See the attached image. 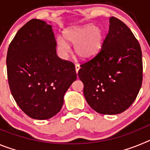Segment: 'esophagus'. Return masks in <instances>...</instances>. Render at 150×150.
Instances as JSON below:
<instances>
[{
    "instance_id": "esophagus-1",
    "label": "esophagus",
    "mask_w": 150,
    "mask_h": 150,
    "mask_svg": "<svg viewBox=\"0 0 150 150\" xmlns=\"http://www.w3.org/2000/svg\"><path fill=\"white\" fill-rule=\"evenodd\" d=\"M75 68H76V74H77L78 71H79V68H80V66H79V64H75Z\"/></svg>"
}]
</instances>
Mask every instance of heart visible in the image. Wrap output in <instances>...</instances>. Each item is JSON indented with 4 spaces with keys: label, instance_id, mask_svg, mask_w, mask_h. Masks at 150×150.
<instances>
[{
    "label": "heart",
    "instance_id": "b5f03b06",
    "mask_svg": "<svg viewBox=\"0 0 150 150\" xmlns=\"http://www.w3.org/2000/svg\"><path fill=\"white\" fill-rule=\"evenodd\" d=\"M63 38L57 39L58 50L62 55H67L70 51L67 44L74 45V51L83 59H91L100 51L104 42V33L100 28L97 26L85 25L68 28L64 32Z\"/></svg>",
    "mask_w": 150,
    "mask_h": 150
}]
</instances>
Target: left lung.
Returning <instances> with one entry per match:
<instances>
[{
    "mask_svg": "<svg viewBox=\"0 0 150 150\" xmlns=\"http://www.w3.org/2000/svg\"><path fill=\"white\" fill-rule=\"evenodd\" d=\"M108 34L99 53L80 64L78 76L88 105L100 114H119L137 98L143 80L142 52L132 30L110 18Z\"/></svg>",
    "mask_w": 150,
    "mask_h": 150,
    "instance_id": "1",
    "label": "left lung"
}]
</instances>
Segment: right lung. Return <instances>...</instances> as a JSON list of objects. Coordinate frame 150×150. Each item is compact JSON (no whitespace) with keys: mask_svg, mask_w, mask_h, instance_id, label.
I'll list each match as a JSON object with an SVG mask.
<instances>
[{"mask_svg":"<svg viewBox=\"0 0 150 150\" xmlns=\"http://www.w3.org/2000/svg\"><path fill=\"white\" fill-rule=\"evenodd\" d=\"M6 69L13 98L35 120L56 115L63 105L64 95L76 79L74 64L57 55L52 26L36 18L22 26L11 41Z\"/></svg>","mask_w":150,"mask_h":150,"instance_id":"obj_1","label":"right lung"}]
</instances>
